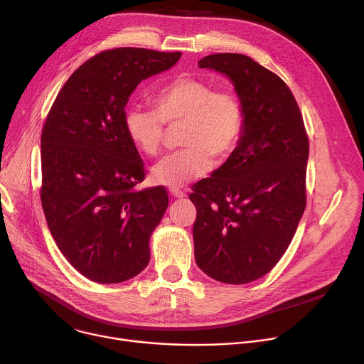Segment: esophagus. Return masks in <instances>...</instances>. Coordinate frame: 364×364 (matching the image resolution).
Wrapping results in <instances>:
<instances>
[{
  "label": "esophagus",
  "mask_w": 364,
  "mask_h": 364,
  "mask_svg": "<svg viewBox=\"0 0 364 364\" xmlns=\"http://www.w3.org/2000/svg\"><path fill=\"white\" fill-rule=\"evenodd\" d=\"M171 195L175 198H185L186 193L183 191H181L179 188H171Z\"/></svg>",
  "instance_id": "34e87169"
}]
</instances>
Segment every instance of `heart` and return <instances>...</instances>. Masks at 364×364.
I'll return each mask as SVG.
<instances>
[{
  "instance_id": "b5f03b06",
  "label": "heart",
  "mask_w": 364,
  "mask_h": 364,
  "mask_svg": "<svg viewBox=\"0 0 364 364\" xmlns=\"http://www.w3.org/2000/svg\"><path fill=\"white\" fill-rule=\"evenodd\" d=\"M153 111L133 108L126 112L124 126L133 144L146 156H157L168 127L183 124L181 150L161 159L151 171L154 182L179 188L203 178L211 164L225 161L245 130V107L228 88H220L205 79L178 76L151 100Z\"/></svg>"
}]
</instances>
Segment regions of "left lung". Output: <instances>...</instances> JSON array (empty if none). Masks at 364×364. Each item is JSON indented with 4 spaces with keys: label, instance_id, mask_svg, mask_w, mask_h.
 <instances>
[{
    "label": "left lung",
    "instance_id": "1",
    "mask_svg": "<svg viewBox=\"0 0 364 364\" xmlns=\"http://www.w3.org/2000/svg\"><path fill=\"white\" fill-rule=\"evenodd\" d=\"M199 68L225 73L245 107V130L225 164L192 186L195 260L210 277L245 285L289 247L306 207L309 141L298 102L276 73L240 53Z\"/></svg>",
    "mask_w": 364,
    "mask_h": 364
}]
</instances>
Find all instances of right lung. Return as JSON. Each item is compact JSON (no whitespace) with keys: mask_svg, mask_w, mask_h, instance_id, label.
<instances>
[{"mask_svg":"<svg viewBox=\"0 0 364 364\" xmlns=\"http://www.w3.org/2000/svg\"><path fill=\"white\" fill-rule=\"evenodd\" d=\"M181 52L118 48L80 65L59 91L42 130L40 200L66 260L98 284L139 274L164 217L165 186L146 178L130 140L126 104L143 79L173 66Z\"/></svg>","mask_w":364,"mask_h":364,"instance_id":"1","label":"right lung"}]
</instances>
